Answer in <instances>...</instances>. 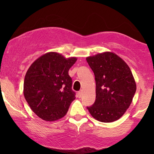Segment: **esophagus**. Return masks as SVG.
Masks as SVG:
<instances>
[{"instance_id":"1","label":"esophagus","mask_w":154,"mask_h":154,"mask_svg":"<svg viewBox=\"0 0 154 154\" xmlns=\"http://www.w3.org/2000/svg\"><path fill=\"white\" fill-rule=\"evenodd\" d=\"M82 90H81V91H79V92H78V93H77V94H78V97L79 98H81V97H82Z\"/></svg>"}]
</instances>
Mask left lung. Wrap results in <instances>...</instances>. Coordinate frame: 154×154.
Wrapping results in <instances>:
<instances>
[{"instance_id":"obj_1","label":"left lung","mask_w":154,"mask_h":154,"mask_svg":"<svg viewBox=\"0 0 154 154\" xmlns=\"http://www.w3.org/2000/svg\"><path fill=\"white\" fill-rule=\"evenodd\" d=\"M95 75V101L87 107L93 118L112 122L123 116L131 104L136 83L128 65L112 52L86 58Z\"/></svg>"}]
</instances>
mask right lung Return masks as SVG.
<instances>
[{
  "mask_svg": "<svg viewBox=\"0 0 154 154\" xmlns=\"http://www.w3.org/2000/svg\"><path fill=\"white\" fill-rule=\"evenodd\" d=\"M77 61L49 52L31 64L24 81V95L29 107L45 121L53 122L66 115L75 99L69 70Z\"/></svg>",
  "mask_w": 154,
  "mask_h": 154,
  "instance_id": "1",
  "label": "right lung"
}]
</instances>
